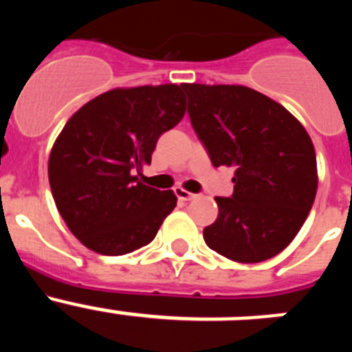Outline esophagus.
<instances>
[{
	"label": "esophagus",
	"mask_w": 352,
	"mask_h": 352,
	"mask_svg": "<svg viewBox=\"0 0 352 352\" xmlns=\"http://www.w3.org/2000/svg\"><path fill=\"white\" fill-rule=\"evenodd\" d=\"M174 192H176V195H178L179 201H192V199L197 197V195L192 194V192H188V190H185V188H182V186H178V188H176Z\"/></svg>",
	"instance_id": "34e87169"
}]
</instances>
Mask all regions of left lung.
I'll use <instances>...</instances> for the list:
<instances>
[{
  "label": "left lung",
  "mask_w": 352,
  "mask_h": 352,
  "mask_svg": "<svg viewBox=\"0 0 352 352\" xmlns=\"http://www.w3.org/2000/svg\"><path fill=\"white\" fill-rule=\"evenodd\" d=\"M188 114L214 167H234L232 197H214L204 227L211 250L263 263L296 238L317 192L312 139L284 105L239 84H182Z\"/></svg>",
  "instance_id": "1"
}]
</instances>
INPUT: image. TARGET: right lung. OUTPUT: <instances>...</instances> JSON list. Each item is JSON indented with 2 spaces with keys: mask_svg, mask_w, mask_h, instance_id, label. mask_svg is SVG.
<instances>
[{
  "mask_svg": "<svg viewBox=\"0 0 352 352\" xmlns=\"http://www.w3.org/2000/svg\"><path fill=\"white\" fill-rule=\"evenodd\" d=\"M178 84L114 88L72 114L49 155L52 197L70 232L102 256L148 245L176 208L173 190L144 185L162 133L186 111Z\"/></svg>",
  "mask_w": 352,
  "mask_h": 352,
  "instance_id": "1",
  "label": "right lung"
}]
</instances>
